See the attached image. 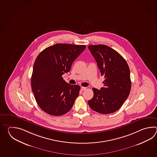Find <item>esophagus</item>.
I'll use <instances>...</instances> for the list:
<instances>
[{
    "mask_svg": "<svg viewBox=\"0 0 157 157\" xmlns=\"http://www.w3.org/2000/svg\"><path fill=\"white\" fill-rule=\"evenodd\" d=\"M86 89V87L82 86L81 87V90H82V91L85 90Z\"/></svg>",
    "mask_w": 157,
    "mask_h": 157,
    "instance_id": "1",
    "label": "esophagus"
}]
</instances>
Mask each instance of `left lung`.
<instances>
[{"label": "left lung", "instance_id": "8db88e82", "mask_svg": "<svg viewBox=\"0 0 157 157\" xmlns=\"http://www.w3.org/2000/svg\"><path fill=\"white\" fill-rule=\"evenodd\" d=\"M105 80L104 87L93 88L94 97L88 101L93 110L101 114L112 113L120 108L130 93V71L126 60L105 45L88 47Z\"/></svg>", "mask_w": 157, "mask_h": 157}]
</instances>
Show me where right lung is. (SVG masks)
Listing matches in <instances>:
<instances>
[{
	"label": "right lung",
	"mask_w": 157,
	"mask_h": 157,
	"mask_svg": "<svg viewBox=\"0 0 157 157\" xmlns=\"http://www.w3.org/2000/svg\"><path fill=\"white\" fill-rule=\"evenodd\" d=\"M86 46L56 44L43 50L33 64L31 88L38 105L45 113L59 116L67 113L79 94L80 86L62 77Z\"/></svg>",
	"instance_id": "right-lung-1"
}]
</instances>
